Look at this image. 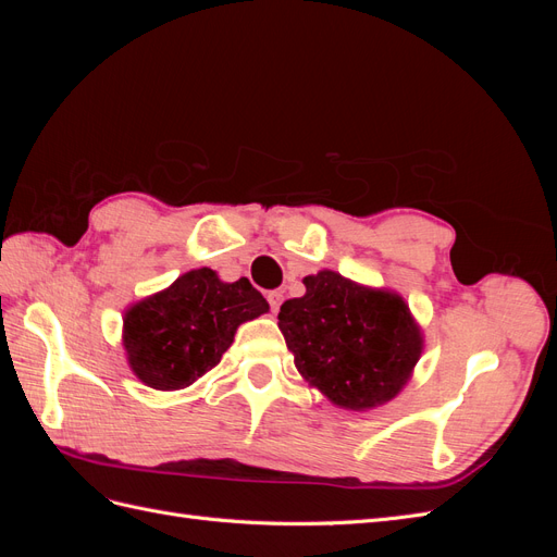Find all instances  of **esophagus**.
I'll use <instances>...</instances> for the list:
<instances>
[{
    "label": "esophagus",
    "instance_id": "esophagus-1",
    "mask_svg": "<svg viewBox=\"0 0 557 557\" xmlns=\"http://www.w3.org/2000/svg\"><path fill=\"white\" fill-rule=\"evenodd\" d=\"M267 301H269V307H272V313H278V307H281V301H283V293L272 290V293L267 295Z\"/></svg>",
    "mask_w": 557,
    "mask_h": 557
}]
</instances>
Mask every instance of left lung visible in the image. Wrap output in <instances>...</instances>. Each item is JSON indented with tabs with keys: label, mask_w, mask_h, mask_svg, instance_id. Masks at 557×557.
I'll list each match as a JSON object with an SVG mask.
<instances>
[{
	"label": "left lung",
	"mask_w": 557,
	"mask_h": 557,
	"mask_svg": "<svg viewBox=\"0 0 557 557\" xmlns=\"http://www.w3.org/2000/svg\"><path fill=\"white\" fill-rule=\"evenodd\" d=\"M305 285L307 293L283 301L278 313L301 379L348 411L395 399L425 348L404 297L332 269L305 276Z\"/></svg>",
	"instance_id": "1"
}]
</instances>
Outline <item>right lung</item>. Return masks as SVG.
<instances>
[{"label": "right lung", "instance_id": "1", "mask_svg": "<svg viewBox=\"0 0 557 557\" xmlns=\"http://www.w3.org/2000/svg\"><path fill=\"white\" fill-rule=\"evenodd\" d=\"M267 311L248 278L225 283L209 267L190 269L125 309L127 364L153 391H181L221 362L239 325Z\"/></svg>", "mask_w": 557, "mask_h": 557}]
</instances>
